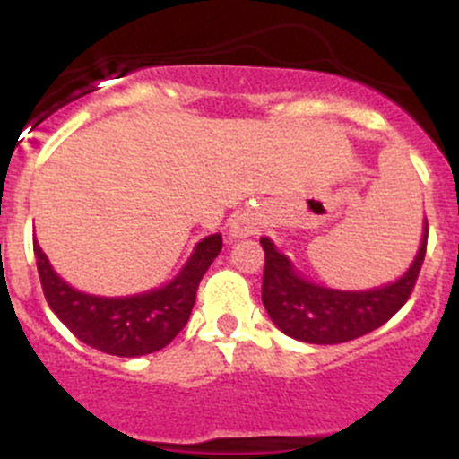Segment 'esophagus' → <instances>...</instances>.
I'll use <instances>...</instances> for the list:
<instances>
[{
	"label": "esophagus",
	"instance_id": "1",
	"mask_svg": "<svg viewBox=\"0 0 459 459\" xmlns=\"http://www.w3.org/2000/svg\"><path fill=\"white\" fill-rule=\"evenodd\" d=\"M262 230V220L253 211H238L230 220L229 226V239L230 242H238L242 238H251Z\"/></svg>",
	"mask_w": 459,
	"mask_h": 459
}]
</instances>
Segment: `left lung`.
Instances as JSON below:
<instances>
[{"label": "left lung", "mask_w": 459, "mask_h": 459, "mask_svg": "<svg viewBox=\"0 0 459 459\" xmlns=\"http://www.w3.org/2000/svg\"><path fill=\"white\" fill-rule=\"evenodd\" d=\"M429 224L424 217L418 255L404 275L384 286L340 290L316 284L295 268L273 239L262 238V302L268 317L284 335L307 344H342L375 331L395 316L409 299L427 253Z\"/></svg>", "instance_id": "8db88e82"}]
</instances>
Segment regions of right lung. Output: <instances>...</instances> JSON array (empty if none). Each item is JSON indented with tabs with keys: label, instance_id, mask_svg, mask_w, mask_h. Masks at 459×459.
Listing matches in <instances>:
<instances>
[{
	"label": "right lung",
	"instance_id": "add662e5",
	"mask_svg": "<svg viewBox=\"0 0 459 459\" xmlns=\"http://www.w3.org/2000/svg\"><path fill=\"white\" fill-rule=\"evenodd\" d=\"M41 289L64 326L92 349L117 358L155 353L186 326L197 286L221 251V235H208L193 248L182 271L164 286L122 298H106L73 289L55 273L37 239L32 242Z\"/></svg>",
	"mask_w": 459,
	"mask_h": 459
}]
</instances>
